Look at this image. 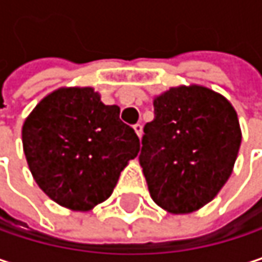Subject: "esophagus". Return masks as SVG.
Instances as JSON below:
<instances>
[{
	"mask_svg": "<svg viewBox=\"0 0 262 262\" xmlns=\"http://www.w3.org/2000/svg\"><path fill=\"white\" fill-rule=\"evenodd\" d=\"M133 129H135L136 135H138L139 138L142 136V124H139V123H138V124H135V126H133Z\"/></svg>",
	"mask_w": 262,
	"mask_h": 262,
	"instance_id": "esophagus-1",
	"label": "esophagus"
}]
</instances>
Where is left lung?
<instances>
[{
	"instance_id": "1",
	"label": "left lung",
	"mask_w": 262,
	"mask_h": 262,
	"mask_svg": "<svg viewBox=\"0 0 262 262\" xmlns=\"http://www.w3.org/2000/svg\"><path fill=\"white\" fill-rule=\"evenodd\" d=\"M144 126L139 163L153 201L174 214L192 213L224 187L242 144L237 112L201 85L157 96Z\"/></svg>"
}]
</instances>
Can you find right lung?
<instances>
[{"instance_id": "obj_1", "label": "right lung", "mask_w": 262, "mask_h": 262, "mask_svg": "<svg viewBox=\"0 0 262 262\" xmlns=\"http://www.w3.org/2000/svg\"><path fill=\"white\" fill-rule=\"evenodd\" d=\"M22 144L38 187L57 204L88 211L107 200L139 138L91 86L60 88L28 115Z\"/></svg>"}]
</instances>
